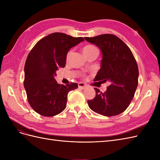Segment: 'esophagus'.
I'll return each mask as SVG.
<instances>
[{"instance_id": "1", "label": "esophagus", "mask_w": 160, "mask_h": 160, "mask_svg": "<svg viewBox=\"0 0 160 160\" xmlns=\"http://www.w3.org/2000/svg\"><path fill=\"white\" fill-rule=\"evenodd\" d=\"M78 87H79V88H80V89H85L87 88V85L85 83H79L78 84Z\"/></svg>"}]
</instances>
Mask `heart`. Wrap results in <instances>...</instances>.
Returning <instances> with one entry per match:
<instances>
[{"label":"heart","mask_w":160,"mask_h":160,"mask_svg":"<svg viewBox=\"0 0 160 160\" xmlns=\"http://www.w3.org/2000/svg\"><path fill=\"white\" fill-rule=\"evenodd\" d=\"M96 49H97V48L95 46L88 45H86V46H85L83 47V52L84 55H85V54H87V53H88V52H91L92 51L96 50ZM70 55H71V51H69L68 53H67V59H68V58L69 57Z\"/></svg>","instance_id":"1"}]
</instances>
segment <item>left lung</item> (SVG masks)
<instances>
[{
  "instance_id": "8db88e82",
  "label": "left lung",
  "mask_w": 160,
  "mask_h": 160,
  "mask_svg": "<svg viewBox=\"0 0 160 160\" xmlns=\"http://www.w3.org/2000/svg\"><path fill=\"white\" fill-rule=\"evenodd\" d=\"M85 39L98 46L102 53L101 68L94 81L110 83L104 93L94 88L96 95L88 101L89 107L108 117L123 113L133 99L138 85L139 70L132 52L123 41L111 34Z\"/></svg>"
}]
</instances>
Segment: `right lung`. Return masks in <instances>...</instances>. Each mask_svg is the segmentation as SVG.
<instances>
[{
	"label": "right lung",
	"mask_w": 160,
	"mask_h": 160,
	"mask_svg": "<svg viewBox=\"0 0 160 160\" xmlns=\"http://www.w3.org/2000/svg\"><path fill=\"white\" fill-rule=\"evenodd\" d=\"M83 41V37L54 32L41 38L30 51L25 65L24 87L28 103L38 114L52 117L66 108L67 94L78 85L58 84L55 77L59 67H65L71 48Z\"/></svg>",
	"instance_id": "1"
}]
</instances>
